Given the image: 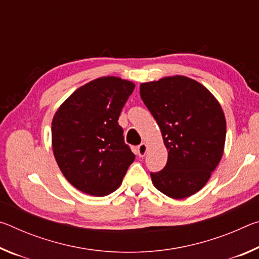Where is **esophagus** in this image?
<instances>
[{
	"mask_svg": "<svg viewBox=\"0 0 259 259\" xmlns=\"http://www.w3.org/2000/svg\"><path fill=\"white\" fill-rule=\"evenodd\" d=\"M146 152H147V145H146L145 143H142V144H140V145L137 147V153H138V155H139L140 157L145 156Z\"/></svg>",
	"mask_w": 259,
	"mask_h": 259,
	"instance_id": "obj_1",
	"label": "esophagus"
}]
</instances>
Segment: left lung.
I'll list each match as a JSON object with an SVG mask.
<instances>
[{"label":"left lung","instance_id":"8db88e82","mask_svg":"<svg viewBox=\"0 0 259 259\" xmlns=\"http://www.w3.org/2000/svg\"><path fill=\"white\" fill-rule=\"evenodd\" d=\"M140 97L168 150L164 168L151 172L153 184L172 199L195 194L224 152L226 121L218 100L201 83L182 75L142 83Z\"/></svg>","mask_w":259,"mask_h":259}]
</instances>
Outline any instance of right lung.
<instances>
[{"instance_id": "1", "label": "right lung", "mask_w": 259, "mask_h": 259, "mask_svg": "<svg viewBox=\"0 0 259 259\" xmlns=\"http://www.w3.org/2000/svg\"><path fill=\"white\" fill-rule=\"evenodd\" d=\"M135 84L115 76L78 88L56 112L52 150L65 178L78 191L105 196L119 188L135 154L119 125Z\"/></svg>"}]
</instances>
